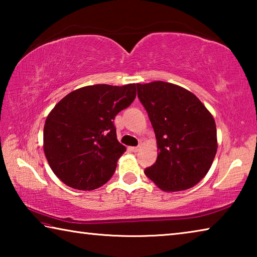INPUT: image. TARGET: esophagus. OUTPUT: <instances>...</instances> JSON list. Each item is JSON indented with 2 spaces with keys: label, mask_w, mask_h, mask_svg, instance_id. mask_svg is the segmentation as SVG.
I'll use <instances>...</instances> for the list:
<instances>
[{
  "label": "esophagus",
  "mask_w": 257,
  "mask_h": 257,
  "mask_svg": "<svg viewBox=\"0 0 257 257\" xmlns=\"http://www.w3.org/2000/svg\"><path fill=\"white\" fill-rule=\"evenodd\" d=\"M130 150H132L133 152H138L139 146H133V147H130Z\"/></svg>",
  "instance_id": "esophagus-1"
}]
</instances>
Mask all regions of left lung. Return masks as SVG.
Masks as SVG:
<instances>
[{
	"instance_id": "8db88e82",
	"label": "left lung",
	"mask_w": 257,
	"mask_h": 257,
	"mask_svg": "<svg viewBox=\"0 0 257 257\" xmlns=\"http://www.w3.org/2000/svg\"><path fill=\"white\" fill-rule=\"evenodd\" d=\"M137 93L158 144V159L145 175L163 191L197 185L210 170L217 150L211 112L196 95L171 82L137 84Z\"/></svg>"
}]
</instances>
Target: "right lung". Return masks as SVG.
<instances>
[{
    "mask_svg": "<svg viewBox=\"0 0 257 257\" xmlns=\"http://www.w3.org/2000/svg\"><path fill=\"white\" fill-rule=\"evenodd\" d=\"M136 84L85 86L53 107L44 124V153L59 179L94 190L111 179L125 147L116 139L115 115L136 97Z\"/></svg>",
    "mask_w": 257,
    "mask_h": 257,
    "instance_id": "add662e5",
    "label": "right lung"
}]
</instances>
